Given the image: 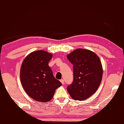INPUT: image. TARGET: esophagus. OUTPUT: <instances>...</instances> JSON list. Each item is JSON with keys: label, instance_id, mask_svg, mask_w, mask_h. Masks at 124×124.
I'll list each match as a JSON object with an SVG mask.
<instances>
[{"label": "esophagus", "instance_id": "esophagus-1", "mask_svg": "<svg viewBox=\"0 0 124 124\" xmlns=\"http://www.w3.org/2000/svg\"><path fill=\"white\" fill-rule=\"evenodd\" d=\"M60 82L62 83V84H64V80H63V79H61V80H60Z\"/></svg>", "mask_w": 124, "mask_h": 124}]
</instances>
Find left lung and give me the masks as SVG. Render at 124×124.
<instances>
[{
	"label": "left lung",
	"mask_w": 124,
	"mask_h": 124,
	"mask_svg": "<svg viewBox=\"0 0 124 124\" xmlns=\"http://www.w3.org/2000/svg\"><path fill=\"white\" fill-rule=\"evenodd\" d=\"M73 65V81L67 90L74 100H85L96 92L102 80L101 61L92 51L78 48L67 55Z\"/></svg>",
	"instance_id": "1"
}]
</instances>
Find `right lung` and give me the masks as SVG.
I'll list each match as a JSON object with an SVG mask.
<instances>
[{
    "instance_id": "1",
    "label": "right lung",
    "mask_w": 124,
    "mask_h": 124,
    "mask_svg": "<svg viewBox=\"0 0 124 124\" xmlns=\"http://www.w3.org/2000/svg\"><path fill=\"white\" fill-rule=\"evenodd\" d=\"M52 54L39 50L30 53L23 60L20 69V81L29 96L39 102L52 99L55 91L62 85L53 75L48 65Z\"/></svg>"
}]
</instances>
